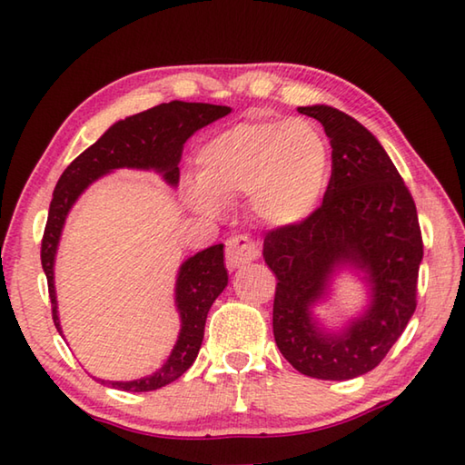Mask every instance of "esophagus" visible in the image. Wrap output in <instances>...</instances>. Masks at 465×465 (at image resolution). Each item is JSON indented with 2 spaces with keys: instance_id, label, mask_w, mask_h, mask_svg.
Wrapping results in <instances>:
<instances>
[{
  "instance_id": "obj_1",
  "label": "esophagus",
  "mask_w": 465,
  "mask_h": 465,
  "mask_svg": "<svg viewBox=\"0 0 465 465\" xmlns=\"http://www.w3.org/2000/svg\"><path fill=\"white\" fill-rule=\"evenodd\" d=\"M260 258L258 243L252 242L248 235H232L225 242V262L230 268H243Z\"/></svg>"
}]
</instances>
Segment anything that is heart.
<instances>
[{"label":"heart","mask_w":465,"mask_h":465,"mask_svg":"<svg viewBox=\"0 0 465 465\" xmlns=\"http://www.w3.org/2000/svg\"><path fill=\"white\" fill-rule=\"evenodd\" d=\"M193 210L215 215L250 195L260 222L293 227L318 212L330 182V147L308 120H248L213 135L195 157Z\"/></svg>","instance_id":"obj_1"}]
</instances>
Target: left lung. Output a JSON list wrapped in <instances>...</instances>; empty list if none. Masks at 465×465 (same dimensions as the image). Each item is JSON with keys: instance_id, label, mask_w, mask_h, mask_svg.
Here are the masks:
<instances>
[{"instance_id": "1", "label": "left lung", "mask_w": 465, "mask_h": 465, "mask_svg": "<svg viewBox=\"0 0 465 465\" xmlns=\"http://www.w3.org/2000/svg\"><path fill=\"white\" fill-rule=\"evenodd\" d=\"M298 112L330 137L331 177L310 220L275 227L263 240V260L278 278L273 338L303 375L341 381L371 371L416 312L421 230L413 197L373 134L330 105ZM340 267L366 273L372 303L343 332L330 334L309 308Z\"/></svg>"}]
</instances>
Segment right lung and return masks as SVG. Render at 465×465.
<instances>
[{"label": "right lung", "mask_w": 465, "mask_h": 465, "mask_svg": "<svg viewBox=\"0 0 465 465\" xmlns=\"http://www.w3.org/2000/svg\"><path fill=\"white\" fill-rule=\"evenodd\" d=\"M230 112L232 110L227 105L212 104H187L177 100L160 104L152 110L114 124L100 140L65 167L54 190V200L49 203L42 240V268L47 278L52 315L59 333H62V328H59L57 318L54 262L65 217L77 197L97 177L120 170V167L155 170L163 175L167 183L177 185L180 182L177 163L182 160L187 137ZM225 285L227 270L223 265V243L212 245V248L197 252L193 258L185 260L175 282V305L182 318V330L170 358L147 378L134 381H100L124 391H153L180 378L197 358L203 340L207 312Z\"/></svg>", "instance_id": "1"}]
</instances>
